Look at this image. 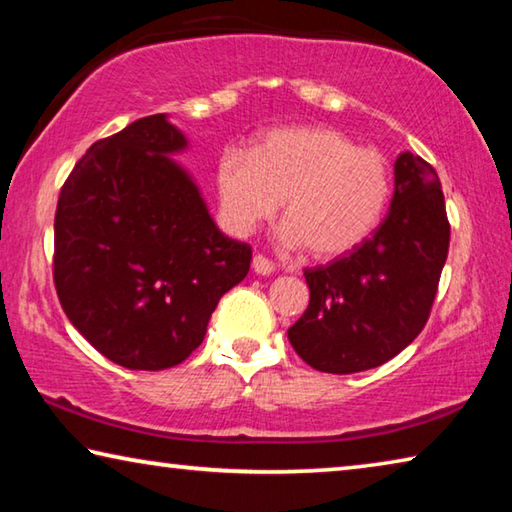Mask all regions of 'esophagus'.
Masks as SVG:
<instances>
[{"label": "esophagus", "instance_id": "obj_1", "mask_svg": "<svg viewBox=\"0 0 512 512\" xmlns=\"http://www.w3.org/2000/svg\"><path fill=\"white\" fill-rule=\"evenodd\" d=\"M253 271L257 275H271L275 271V264L268 257H264V255H255L253 257Z\"/></svg>", "mask_w": 512, "mask_h": 512}]
</instances>
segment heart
Returning <instances> with one entry per match:
<instances>
[{
  "label": "heart",
  "instance_id": "obj_1",
  "mask_svg": "<svg viewBox=\"0 0 512 512\" xmlns=\"http://www.w3.org/2000/svg\"><path fill=\"white\" fill-rule=\"evenodd\" d=\"M391 187L384 153L329 126L275 128L250 158L228 151L216 164L219 203L232 230H255L284 201V246H307L318 259L361 246L384 216Z\"/></svg>",
  "mask_w": 512,
  "mask_h": 512
}]
</instances>
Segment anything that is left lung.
<instances>
[{"mask_svg":"<svg viewBox=\"0 0 512 512\" xmlns=\"http://www.w3.org/2000/svg\"><path fill=\"white\" fill-rule=\"evenodd\" d=\"M447 250L438 173L404 151L395 160L391 212L375 235L327 266L305 268L309 307L289 327L293 350L332 375L393 359L427 325Z\"/></svg>","mask_w":512,"mask_h":512,"instance_id":"left-lung-1","label":"left lung"}]
</instances>
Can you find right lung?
<instances>
[{"label": "right lung", "instance_id": "obj_1", "mask_svg": "<svg viewBox=\"0 0 512 512\" xmlns=\"http://www.w3.org/2000/svg\"><path fill=\"white\" fill-rule=\"evenodd\" d=\"M185 135L167 115L94 142L69 173L54 219L60 307L94 350L128 370H164L203 343L253 250L216 228L169 153Z\"/></svg>", "mask_w": 512, "mask_h": 512}]
</instances>
